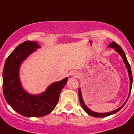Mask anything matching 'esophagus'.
Returning a JSON list of instances; mask_svg holds the SVG:
<instances>
[{
    "mask_svg": "<svg viewBox=\"0 0 134 134\" xmlns=\"http://www.w3.org/2000/svg\"><path fill=\"white\" fill-rule=\"evenodd\" d=\"M71 76H74V77H77L79 76V73L77 71H74V72L71 73Z\"/></svg>",
    "mask_w": 134,
    "mask_h": 134,
    "instance_id": "1",
    "label": "esophagus"
}]
</instances>
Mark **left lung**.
<instances>
[{"label":"left lung","mask_w":134,"mask_h":134,"mask_svg":"<svg viewBox=\"0 0 134 134\" xmlns=\"http://www.w3.org/2000/svg\"><path fill=\"white\" fill-rule=\"evenodd\" d=\"M109 47H110V48H114V49H115L116 51L118 53L121 55V57H122V60H123V61H124L125 64V65H126V67H127V69L128 74H129V76H130V93H129V96H128V98H129V97H130V93H131V87H132V82H133L132 74H131V67H130V63H128L127 59V58H126V56H125V54L124 51L122 50V49L121 48V46H119V45H118L117 43H116V42H114V41H112L110 44L109 45ZM78 95H79L80 102L81 105H82V108L84 109V110L85 111V112H86L87 114H89V115H91V116H93V117H99V118L105 117V116H110V115H111V114H115L116 112H119V111L120 110H121V109L123 107V106H124L125 104L126 103V102H127V100H128V98H127V99L126 100V102H125L124 104H123V105H122L121 107H120L119 108L116 109V110H115L112 111V112H106V113H97V112H93V111L91 110H90V109L88 108L87 107L86 105H85V103H84V101H83V99H82V94H81L80 88H79V90H78Z\"/></svg>","instance_id":"obj_1"}]
</instances>
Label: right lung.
I'll use <instances>...</instances> for the list:
<instances>
[{"label":"right lung","mask_w":134,"mask_h":134,"mask_svg":"<svg viewBox=\"0 0 134 134\" xmlns=\"http://www.w3.org/2000/svg\"><path fill=\"white\" fill-rule=\"evenodd\" d=\"M39 46L37 42L26 41L20 43L7 57L3 72V95L7 102L21 115L27 117L43 116L56 107L61 90L67 77L52 84L44 93L32 95L24 91L19 79V68L28 56Z\"/></svg>","instance_id":"right-lung-1"}]
</instances>
